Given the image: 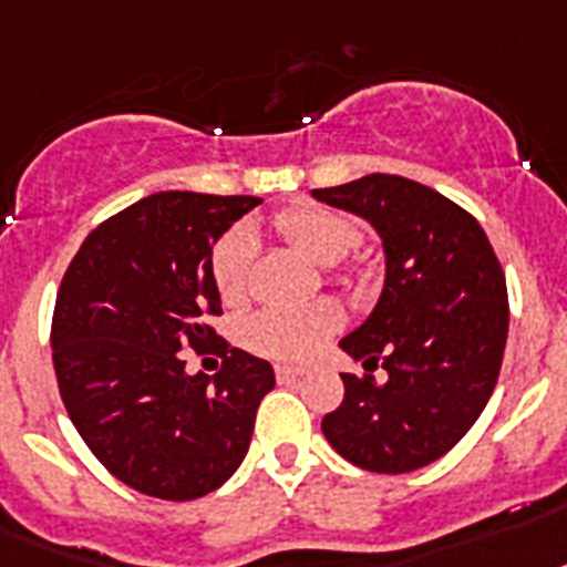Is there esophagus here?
<instances>
[{
  "instance_id": "1",
  "label": "esophagus",
  "mask_w": 567,
  "mask_h": 567,
  "mask_svg": "<svg viewBox=\"0 0 567 567\" xmlns=\"http://www.w3.org/2000/svg\"><path fill=\"white\" fill-rule=\"evenodd\" d=\"M302 379V370H293V367H276V381L279 384H291V381Z\"/></svg>"
}]
</instances>
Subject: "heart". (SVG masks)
<instances>
[{
    "label": "heart",
    "mask_w": 567,
    "mask_h": 567,
    "mask_svg": "<svg viewBox=\"0 0 567 567\" xmlns=\"http://www.w3.org/2000/svg\"><path fill=\"white\" fill-rule=\"evenodd\" d=\"M274 227L317 265H334L347 259L361 244V224L352 215L320 204L282 209L274 218ZM252 259H256V238L244 224L227 229L212 247V285L227 306H238L247 297ZM338 326L340 311L329 302L302 308H261L256 315L244 317L238 326V340L244 349L261 358L306 361Z\"/></svg>",
    "instance_id": "1"
}]
</instances>
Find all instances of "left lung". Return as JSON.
I'll use <instances>...</instances> for the list:
<instances>
[{
  "instance_id": "obj_1",
  "label": "left lung",
  "mask_w": 567,
  "mask_h": 567,
  "mask_svg": "<svg viewBox=\"0 0 567 567\" xmlns=\"http://www.w3.org/2000/svg\"><path fill=\"white\" fill-rule=\"evenodd\" d=\"M311 195L363 215L388 252L379 306L340 340L367 372L340 375L347 393L323 416L326 440L379 475L427 466L475 425L498 381L509 329L498 256L475 215L416 179L367 174Z\"/></svg>"
}]
</instances>
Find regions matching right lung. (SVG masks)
<instances>
[{
  "instance_id": "add662e5",
  "label": "right lung",
  "mask_w": 567,
  "mask_h": 567,
  "mask_svg": "<svg viewBox=\"0 0 567 567\" xmlns=\"http://www.w3.org/2000/svg\"><path fill=\"white\" fill-rule=\"evenodd\" d=\"M250 195L156 192L95 227L60 279L52 361L78 434L110 475L163 501L204 498L250 449L274 367L212 329V244ZM183 351L218 354L212 382Z\"/></svg>"
}]
</instances>
